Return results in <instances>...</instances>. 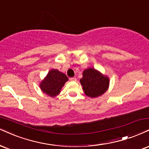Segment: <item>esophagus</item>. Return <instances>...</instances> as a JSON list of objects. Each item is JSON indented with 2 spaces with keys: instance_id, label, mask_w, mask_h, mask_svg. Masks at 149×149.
Instances as JSON below:
<instances>
[{
  "instance_id": "obj_1",
  "label": "esophagus",
  "mask_w": 149,
  "mask_h": 149,
  "mask_svg": "<svg viewBox=\"0 0 149 149\" xmlns=\"http://www.w3.org/2000/svg\"><path fill=\"white\" fill-rule=\"evenodd\" d=\"M70 80H71V81L75 82V81H76L77 79H76V78H75V77H73V78H70Z\"/></svg>"
}]
</instances>
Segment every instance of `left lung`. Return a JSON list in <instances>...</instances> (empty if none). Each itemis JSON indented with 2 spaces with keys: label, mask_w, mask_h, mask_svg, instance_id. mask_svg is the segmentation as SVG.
Listing matches in <instances>:
<instances>
[{
  "label": "left lung",
  "mask_w": 149,
  "mask_h": 149,
  "mask_svg": "<svg viewBox=\"0 0 149 149\" xmlns=\"http://www.w3.org/2000/svg\"><path fill=\"white\" fill-rule=\"evenodd\" d=\"M80 81L85 94L91 98L98 97L104 94L109 86L108 78L92 68L83 71Z\"/></svg>",
  "instance_id": "left-lung-1"
}]
</instances>
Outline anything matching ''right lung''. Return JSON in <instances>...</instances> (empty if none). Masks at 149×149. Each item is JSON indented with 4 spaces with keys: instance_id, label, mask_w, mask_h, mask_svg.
I'll return each instance as SVG.
<instances>
[{
    "instance_id": "obj_1",
    "label": "right lung",
    "mask_w": 149,
    "mask_h": 149,
    "mask_svg": "<svg viewBox=\"0 0 149 149\" xmlns=\"http://www.w3.org/2000/svg\"><path fill=\"white\" fill-rule=\"evenodd\" d=\"M69 80L67 76L58 70L52 69L40 85L41 89L45 94L54 97L60 92L64 83Z\"/></svg>"
}]
</instances>
